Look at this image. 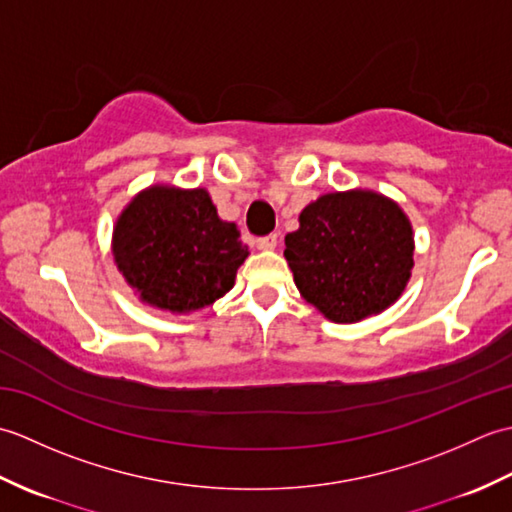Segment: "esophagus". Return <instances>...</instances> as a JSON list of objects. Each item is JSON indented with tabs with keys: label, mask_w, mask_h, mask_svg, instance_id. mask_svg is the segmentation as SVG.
<instances>
[{
	"label": "esophagus",
	"mask_w": 512,
	"mask_h": 512,
	"mask_svg": "<svg viewBox=\"0 0 512 512\" xmlns=\"http://www.w3.org/2000/svg\"><path fill=\"white\" fill-rule=\"evenodd\" d=\"M277 246V233H270L266 237L257 239V248L259 250H273Z\"/></svg>",
	"instance_id": "esophagus-1"
}]
</instances>
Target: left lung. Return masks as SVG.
Returning <instances> with one entry per match:
<instances>
[{"mask_svg":"<svg viewBox=\"0 0 512 512\" xmlns=\"http://www.w3.org/2000/svg\"><path fill=\"white\" fill-rule=\"evenodd\" d=\"M413 231L400 206L376 191H336L310 202L286 235L301 297L325 319L356 323L394 303L413 268Z\"/></svg>","mask_w":512,"mask_h":512,"instance_id":"left-lung-1","label":"left lung"}]
</instances>
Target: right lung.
Segmentation results:
<instances>
[{"instance_id": "obj_1", "label": "right lung", "mask_w": 512, "mask_h": 512, "mask_svg": "<svg viewBox=\"0 0 512 512\" xmlns=\"http://www.w3.org/2000/svg\"><path fill=\"white\" fill-rule=\"evenodd\" d=\"M112 253L140 301L189 314L233 288L248 248L237 226L220 220L209 191L154 184L118 215Z\"/></svg>"}]
</instances>
